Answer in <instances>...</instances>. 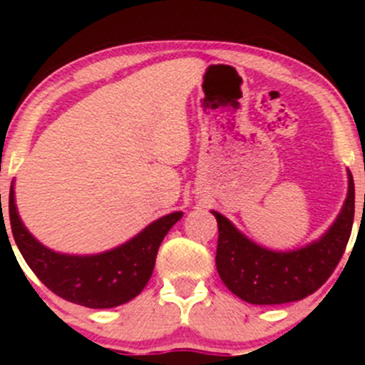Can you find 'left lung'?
I'll use <instances>...</instances> for the list:
<instances>
[{"label": "left lung", "instance_id": "obj_1", "mask_svg": "<svg viewBox=\"0 0 365 365\" xmlns=\"http://www.w3.org/2000/svg\"><path fill=\"white\" fill-rule=\"evenodd\" d=\"M215 264L231 293L249 304L275 305L312 295L334 274L348 245L355 217V183L348 171V197L322 240L292 252H274L252 244L219 212Z\"/></svg>", "mask_w": 365, "mask_h": 365}]
</instances>
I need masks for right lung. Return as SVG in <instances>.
<instances>
[{
    "label": "right lung",
    "mask_w": 365,
    "mask_h": 365,
    "mask_svg": "<svg viewBox=\"0 0 365 365\" xmlns=\"http://www.w3.org/2000/svg\"><path fill=\"white\" fill-rule=\"evenodd\" d=\"M9 217L14 240L24 261L51 292L84 307L109 309L143 292L153 274L162 240L173 224L182 219V212L162 217L121 247L95 256L56 254L38 244L21 222L14 187H10Z\"/></svg>",
    "instance_id": "obj_1"
}]
</instances>
